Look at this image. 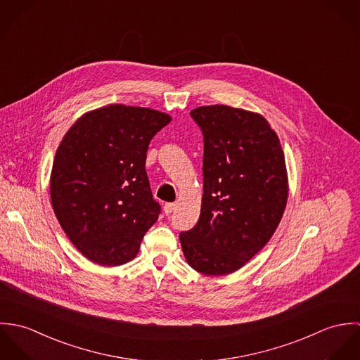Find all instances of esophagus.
<instances>
[{
  "label": "esophagus",
  "mask_w": 360,
  "mask_h": 360,
  "mask_svg": "<svg viewBox=\"0 0 360 360\" xmlns=\"http://www.w3.org/2000/svg\"><path fill=\"white\" fill-rule=\"evenodd\" d=\"M174 207H176V204H173V202L165 204V206H163V212H165L166 214H170V213L174 210Z\"/></svg>",
  "instance_id": "obj_1"
}]
</instances>
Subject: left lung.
<instances>
[{"label":"left lung","mask_w":360,"mask_h":360,"mask_svg":"<svg viewBox=\"0 0 360 360\" xmlns=\"http://www.w3.org/2000/svg\"><path fill=\"white\" fill-rule=\"evenodd\" d=\"M204 133V194L198 223L180 233L187 263L206 276L241 269L269 243L288 200L277 133L257 112L229 105L190 112Z\"/></svg>","instance_id":"obj_1"}]
</instances>
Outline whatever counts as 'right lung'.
Here are the masks:
<instances>
[{
    "label": "right lung",
    "instance_id": "right-lung-1",
    "mask_svg": "<svg viewBox=\"0 0 360 360\" xmlns=\"http://www.w3.org/2000/svg\"><path fill=\"white\" fill-rule=\"evenodd\" d=\"M170 120L151 108L113 103L83 113L63 136L52 163V209L89 260L119 266L137 257L160 213L147 151Z\"/></svg>",
    "mask_w": 360,
    "mask_h": 360
}]
</instances>
